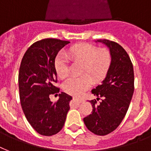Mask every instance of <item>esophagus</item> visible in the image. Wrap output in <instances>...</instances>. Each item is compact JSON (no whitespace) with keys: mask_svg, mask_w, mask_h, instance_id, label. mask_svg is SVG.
I'll list each match as a JSON object with an SVG mask.
<instances>
[{"mask_svg":"<svg viewBox=\"0 0 151 151\" xmlns=\"http://www.w3.org/2000/svg\"><path fill=\"white\" fill-rule=\"evenodd\" d=\"M73 99L74 100H76L77 102H78V103H83L84 102V99H81V98H78V97H73Z\"/></svg>","mask_w":151,"mask_h":151,"instance_id":"obj_1","label":"esophagus"}]
</instances>
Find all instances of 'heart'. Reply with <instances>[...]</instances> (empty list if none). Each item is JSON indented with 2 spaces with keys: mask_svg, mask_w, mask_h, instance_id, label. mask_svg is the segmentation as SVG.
I'll return each mask as SVG.
<instances>
[{
  "mask_svg": "<svg viewBox=\"0 0 151 151\" xmlns=\"http://www.w3.org/2000/svg\"><path fill=\"white\" fill-rule=\"evenodd\" d=\"M66 56L73 61L82 63L81 73L79 78H70L65 81L63 89L71 96H79L88 90L94 82L103 80L107 74L112 63V55L108 49L99 50L96 46L88 43L78 44L71 47ZM55 70L59 78L69 74L68 59L64 54H59L55 59Z\"/></svg>",
  "mask_w": 151,
  "mask_h": 151,
  "instance_id": "heart-1",
  "label": "heart"
}]
</instances>
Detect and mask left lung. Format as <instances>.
Listing matches in <instances>:
<instances>
[{
  "instance_id": "obj_1",
  "label": "left lung",
  "mask_w": 151,
  "mask_h": 151,
  "mask_svg": "<svg viewBox=\"0 0 151 151\" xmlns=\"http://www.w3.org/2000/svg\"><path fill=\"white\" fill-rule=\"evenodd\" d=\"M97 41L109 48L112 63L102 84L92 90L97 100L102 97V101H89L92 114L83 121L89 131L105 136L119 126L128 111L134 92V70L129 55L120 45L106 39Z\"/></svg>"
}]
</instances>
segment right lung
<instances>
[{
  "label": "right lung",
  "instance_id": "add662e5",
  "mask_svg": "<svg viewBox=\"0 0 151 151\" xmlns=\"http://www.w3.org/2000/svg\"><path fill=\"white\" fill-rule=\"evenodd\" d=\"M70 41L43 39L34 43L25 52L19 72L20 103L27 121L37 132L50 136L58 133L64 125L72 97L65 92L59 94L55 103L50 95L59 92L55 86L57 73L55 59Z\"/></svg>",
  "mask_w": 151,
  "mask_h": 151
}]
</instances>
